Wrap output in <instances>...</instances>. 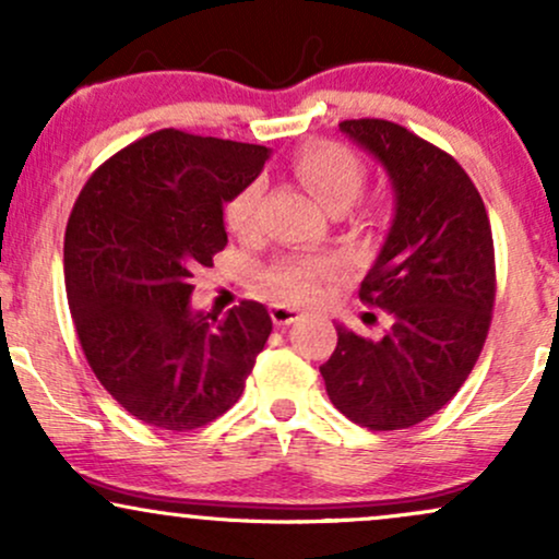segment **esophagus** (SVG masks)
I'll return each instance as SVG.
<instances>
[{
	"label": "esophagus",
	"instance_id": "34e87169",
	"mask_svg": "<svg viewBox=\"0 0 559 559\" xmlns=\"http://www.w3.org/2000/svg\"><path fill=\"white\" fill-rule=\"evenodd\" d=\"M271 318L275 325H292L301 318V312L294 310V307H288V305H271Z\"/></svg>",
	"mask_w": 559,
	"mask_h": 559
}]
</instances>
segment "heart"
<instances>
[{
  "label": "heart",
  "instance_id": "b5f03b06",
  "mask_svg": "<svg viewBox=\"0 0 559 559\" xmlns=\"http://www.w3.org/2000/svg\"><path fill=\"white\" fill-rule=\"evenodd\" d=\"M294 170L299 181L316 194V199L331 213H342L352 207L360 197L365 183L362 163L349 150L333 141H316L294 157ZM262 194L260 181L243 183L226 202V226L230 234L247 236L254 228V213ZM331 273L325 260L310 258H284L273 262L262 273V284L273 297L286 301H307L316 297L320 278Z\"/></svg>",
  "mask_w": 559,
  "mask_h": 559
}]
</instances>
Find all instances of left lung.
Listing matches in <instances>:
<instances>
[{"instance_id": "8db88e82", "label": "left lung", "mask_w": 559, "mask_h": 559, "mask_svg": "<svg viewBox=\"0 0 559 559\" xmlns=\"http://www.w3.org/2000/svg\"><path fill=\"white\" fill-rule=\"evenodd\" d=\"M378 159L394 217L360 299L389 312L383 338L336 325L320 365L333 407L370 431L431 418L457 394L484 349L493 307V241L484 199L457 159L389 120L338 123Z\"/></svg>"}]
</instances>
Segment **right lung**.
Masks as SVG:
<instances>
[{"mask_svg":"<svg viewBox=\"0 0 559 559\" xmlns=\"http://www.w3.org/2000/svg\"><path fill=\"white\" fill-rule=\"evenodd\" d=\"M267 146L150 133L107 159L75 199L66 286L99 383L133 418L191 431L239 402L273 331L260 301L191 307V278L228 243L223 204L260 176Z\"/></svg>","mask_w":559,"mask_h":559,"instance_id":"1","label":"right lung"}]
</instances>
